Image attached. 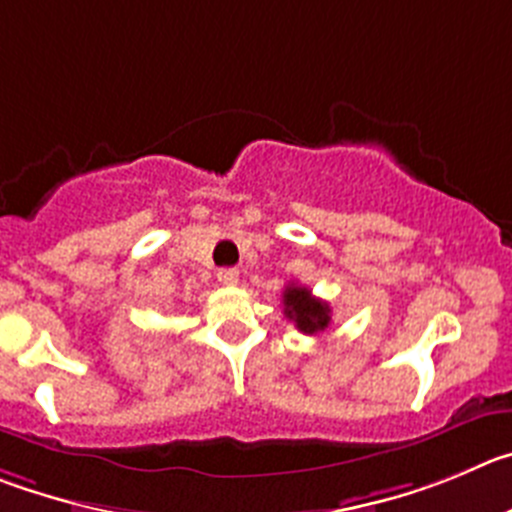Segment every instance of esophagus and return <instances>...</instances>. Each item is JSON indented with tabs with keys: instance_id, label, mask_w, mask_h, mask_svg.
Instances as JSON below:
<instances>
[{
	"instance_id": "esophagus-1",
	"label": "esophagus",
	"mask_w": 512,
	"mask_h": 512,
	"mask_svg": "<svg viewBox=\"0 0 512 512\" xmlns=\"http://www.w3.org/2000/svg\"><path fill=\"white\" fill-rule=\"evenodd\" d=\"M217 280L222 285H237V280H240V272L234 270V267H222V270L217 272Z\"/></svg>"
}]
</instances>
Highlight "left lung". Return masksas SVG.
Masks as SVG:
<instances>
[{
	"instance_id": "8db88e82",
	"label": "left lung",
	"mask_w": 512,
	"mask_h": 512,
	"mask_svg": "<svg viewBox=\"0 0 512 512\" xmlns=\"http://www.w3.org/2000/svg\"><path fill=\"white\" fill-rule=\"evenodd\" d=\"M285 315L298 326V331L315 336L323 333L331 323V305L321 298H313L308 288L290 283L283 293Z\"/></svg>"
}]
</instances>
